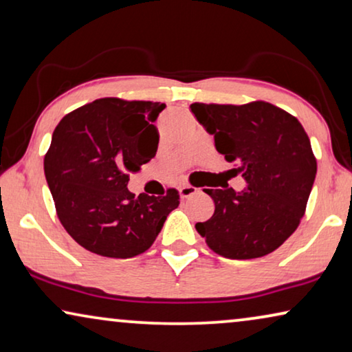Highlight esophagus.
<instances>
[{
	"label": "esophagus",
	"instance_id": "esophagus-1",
	"mask_svg": "<svg viewBox=\"0 0 352 352\" xmlns=\"http://www.w3.org/2000/svg\"><path fill=\"white\" fill-rule=\"evenodd\" d=\"M178 192H180V197L182 199H188V197H191V196H194V194L197 192V188H194L191 185H183V186H180V190H178Z\"/></svg>",
	"mask_w": 352,
	"mask_h": 352
}]
</instances>
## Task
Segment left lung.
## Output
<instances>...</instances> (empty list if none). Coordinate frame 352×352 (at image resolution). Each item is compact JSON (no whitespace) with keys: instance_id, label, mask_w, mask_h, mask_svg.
I'll use <instances>...</instances> for the list:
<instances>
[{"instance_id":"obj_1","label":"left lung","mask_w":352,"mask_h":352,"mask_svg":"<svg viewBox=\"0 0 352 352\" xmlns=\"http://www.w3.org/2000/svg\"><path fill=\"white\" fill-rule=\"evenodd\" d=\"M191 112L226 161H237L246 182L206 190L213 217L197 223V232L214 253L229 259H254L275 251L291 237L305 213L316 158L296 117L270 102L191 104Z\"/></svg>"}]
</instances>
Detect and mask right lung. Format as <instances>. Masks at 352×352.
Segmentation results:
<instances>
[{
  "label": "right lung",
  "instance_id": "obj_1",
  "mask_svg": "<svg viewBox=\"0 0 352 352\" xmlns=\"http://www.w3.org/2000/svg\"><path fill=\"white\" fill-rule=\"evenodd\" d=\"M166 104L102 98L72 110L56 126L44 158L47 185L63 228L94 254L126 259L153 245L178 191L128 190L129 172L156 155L153 124Z\"/></svg>",
  "mask_w": 352,
  "mask_h": 352
}]
</instances>
